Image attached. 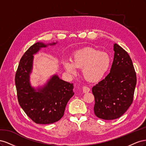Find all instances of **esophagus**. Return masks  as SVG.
Instances as JSON below:
<instances>
[{
    "mask_svg": "<svg viewBox=\"0 0 146 146\" xmlns=\"http://www.w3.org/2000/svg\"><path fill=\"white\" fill-rule=\"evenodd\" d=\"M82 90H83V92H84V93H86V92H88L90 91V88L89 87L86 86H84L82 88Z\"/></svg>",
    "mask_w": 146,
    "mask_h": 146,
    "instance_id": "obj_1",
    "label": "esophagus"
}]
</instances>
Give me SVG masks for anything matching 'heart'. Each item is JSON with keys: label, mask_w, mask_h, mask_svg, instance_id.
Instances as JSON below:
<instances>
[{"label": "heart", "mask_w": 146, "mask_h": 146, "mask_svg": "<svg viewBox=\"0 0 146 146\" xmlns=\"http://www.w3.org/2000/svg\"><path fill=\"white\" fill-rule=\"evenodd\" d=\"M63 63L65 69L70 74H76L77 68H83V75L86 80L97 82L108 72L111 58L107 52L86 47L74 52L72 60H65Z\"/></svg>", "instance_id": "1"}]
</instances>
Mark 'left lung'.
<instances>
[{
  "instance_id": "1",
  "label": "left lung",
  "mask_w": 146,
  "mask_h": 146,
  "mask_svg": "<svg viewBox=\"0 0 146 146\" xmlns=\"http://www.w3.org/2000/svg\"><path fill=\"white\" fill-rule=\"evenodd\" d=\"M114 55L110 72L92 88L94 114L105 120H113L125 113L133 102L136 76L128 53L114 44Z\"/></svg>"
}]
</instances>
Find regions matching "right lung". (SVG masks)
Instances as JSON below:
<instances>
[{"label":"right lung","instance_id":"obj_1","mask_svg":"<svg viewBox=\"0 0 146 146\" xmlns=\"http://www.w3.org/2000/svg\"><path fill=\"white\" fill-rule=\"evenodd\" d=\"M56 42L34 44L26 51L19 61L15 76L17 99L26 114L36 123L49 124L59 121L64 115L66 106L74 96L73 83L53 76L43 87H32L30 74L33 68V55L41 48Z\"/></svg>","mask_w":146,"mask_h":146}]
</instances>
